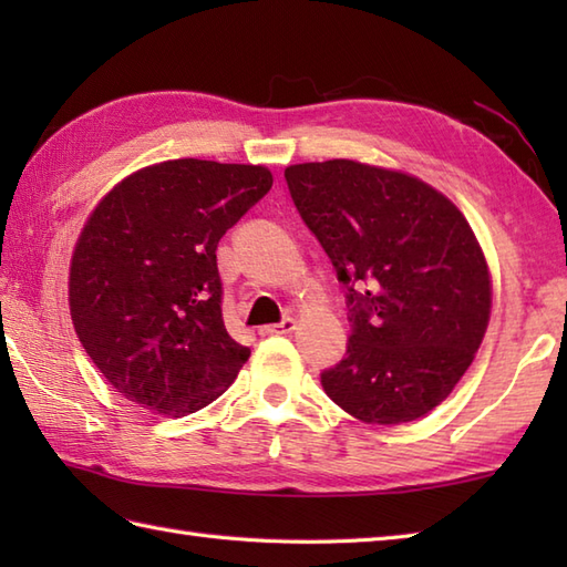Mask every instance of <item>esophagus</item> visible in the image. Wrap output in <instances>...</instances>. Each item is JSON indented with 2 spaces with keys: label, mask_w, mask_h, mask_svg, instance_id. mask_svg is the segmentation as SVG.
<instances>
[{
  "label": "esophagus",
  "mask_w": 567,
  "mask_h": 567,
  "mask_svg": "<svg viewBox=\"0 0 567 567\" xmlns=\"http://www.w3.org/2000/svg\"><path fill=\"white\" fill-rule=\"evenodd\" d=\"M295 331V319L285 317L280 323H268V327H260V336H280V333H292Z\"/></svg>",
  "instance_id": "1"
}]
</instances>
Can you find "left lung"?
<instances>
[{"instance_id":"8db88e82","label":"left lung","mask_w":567,"mask_h":567,"mask_svg":"<svg viewBox=\"0 0 567 567\" xmlns=\"http://www.w3.org/2000/svg\"><path fill=\"white\" fill-rule=\"evenodd\" d=\"M295 207L346 285V355L321 384L348 414L394 426L439 406L489 321L473 228L421 179L355 161L290 165Z\"/></svg>"}]
</instances>
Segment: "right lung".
<instances>
[{
  "label": "right lung",
  "mask_w": 567,
  "mask_h": 567,
  "mask_svg": "<svg viewBox=\"0 0 567 567\" xmlns=\"http://www.w3.org/2000/svg\"><path fill=\"white\" fill-rule=\"evenodd\" d=\"M270 187L262 165L165 161L92 212L72 252L70 315L128 402L177 419L236 380L250 348L224 327L216 246Z\"/></svg>",
  "instance_id": "1"
}]
</instances>
